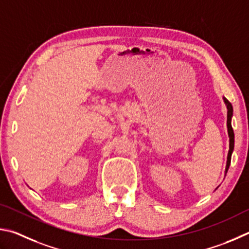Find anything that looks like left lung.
<instances>
[{"mask_svg":"<svg viewBox=\"0 0 249 249\" xmlns=\"http://www.w3.org/2000/svg\"><path fill=\"white\" fill-rule=\"evenodd\" d=\"M224 104L226 106V109H228V121H226V127H228V134L230 138V144H229V153H228V160H226V166H225V174L228 172V169L230 167L231 164V158H232V153L234 150V132H233V128H232V117H233V107L232 104H231L228 99L223 97ZM217 188V187H216Z\"/></svg>","mask_w":249,"mask_h":249,"instance_id":"8db88e82","label":"left lung"}]
</instances>
